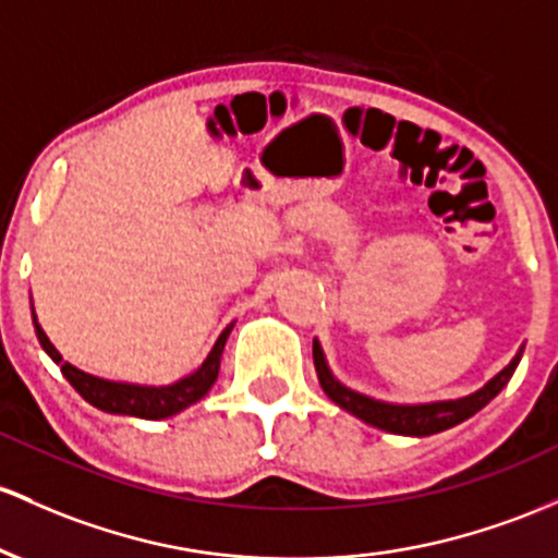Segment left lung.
<instances>
[{
	"instance_id": "1",
	"label": "left lung",
	"mask_w": 558,
	"mask_h": 558,
	"mask_svg": "<svg viewBox=\"0 0 558 558\" xmlns=\"http://www.w3.org/2000/svg\"><path fill=\"white\" fill-rule=\"evenodd\" d=\"M524 347L513 354L511 363L506 365L498 376H493L482 389H476L474 395L458 397V400H442V402H424V405H395V402H381L373 400L368 395H360V391L344 387L341 381H336L333 373H330L326 354H323L320 344H312V357H315V371L320 378V387L330 400L339 408H344L347 413L357 415L365 424L384 428L391 434H405V437H428V434L445 432V428L458 426L461 421L471 418L474 413H480L493 397L500 395V389L511 381L513 371H517L519 360H522Z\"/></svg>"
}]
</instances>
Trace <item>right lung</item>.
Instances as JSON below:
<instances>
[{
    "label": "right lung",
    "mask_w": 558,
    "mask_h": 558,
    "mask_svg": "<svg viewBox=\"0 0 558 558\" xmlns=\"http://www.w3.org/2000/svg\"><path fill=\"white\" fill-rule=\"evenodd\" d=\"M31 315H34V304H31ZM34 328L36 336H39V344L47 354L60 365L63 376L69 378V384L89 405H95L102 413H113V415H137V418H148V421H161L169 418V415L180 413L193 402H198L201 397L209 395V389L214 387L219 376V360H222V349L225 341H228L232 326H228L219 333L217 344L211 347L209 357L201 363L198 371H193L190 376L180 378V381L167 384V387H143V384H126V381H108V378L92 376V373H84L78 368H73L71 363H65L60 357L58 349L52 347V341L47 339V333L41 330L39 323H36L34 315Z\"/></svg>",
    "instance_id": "add662e5"
}]
</instances>
